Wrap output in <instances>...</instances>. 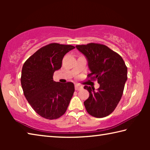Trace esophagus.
<instances>
[{
  "instance_id": "obj_1",
  "label": "esophagus",
  "mask_w": 150,
  "mask_h": 150,
  "mask_svg": "<svg viewBox=\"0 0 150 150\" xmlns=\"http://www.w3.org/2000/svg\"><path fill=\"white\" fill-rule=\"evenodd\" d=\"M75 88L76 91H79V90L81 89V88H82V87H81V86L79 85H75Z\"/></svg>"
}]
</instances>
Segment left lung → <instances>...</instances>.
Here are the masks:
<instances>
[{"label": "left lung", "instance_id": "1", "mask_svg": "<svg viewBox=\"0 0 150 150\" xmlns=\"http://www.w3.org/2000/svg\"><path fill=\"white\" fill-rule=\"evenodd\" d=\"M76 48L85 55L91 73L88 78L97 80V91L85 85L89 96L84 102L86 110L96 118L108 116L115 110L122 96L127 80V67L120 55L105 45L90 43Z\"/></svg>", "mask_w": 150, "mask_h": 150}]
</instances>
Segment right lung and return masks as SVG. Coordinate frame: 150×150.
<instances>
[{"label":"right lung","instance_id":"1","mask_svg":"<svg viewBox=\"0 0 150 150\" xmlns=\"http://www.w3.org/2000/svg\"><path fill=\"white\" fill-rule=\"evenodd\" d=\"M74 48L52 43L40 48L24 63L20 79L24 95L43 118L57 119L67 110L75 91L74 84L55 82L53 76L62 67L64 55Z\"/></svg>","mask_w":150,"mask_h":150}]
</instances>
